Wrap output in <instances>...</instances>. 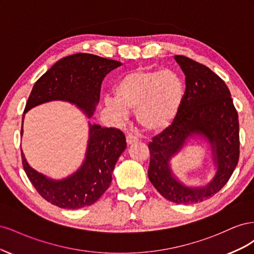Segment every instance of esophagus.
I'll return each mask as SVG.
<instances>
[{
	"mask_svg": "<svg viewBox=\"0 0 254 254\" xmlns=\"http://www.w3.org/2000/svg\"><path fill=\"white\" fill-rule=\"evenodd\" d=\"M137 141H139V137H137L136 135H133V134H128L126 136V142L128 145H131L133 143H136Z\"/></svg>",
	"mask_w": 254,
	"mask_h": 254,
	"instance_id": "esophagus-1",
	"label": "esophagus"
}]
</instances>
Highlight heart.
<instances>
[{
    "label": "heart",
    "instance_id": "heart-1",
    "mask_svg": "<svg viewBox=\"0 0 254 254\" xmlns=\"http://www.w3.org/2000/svg\"><path fill=\"white\" fill-rule=\"evenodd\" d=\"M114 98L106 97L107 108L119 118L135 109V118L147 131L159 132L172 125L184 99V84L172 70L136 68L122 76L114 87Z\"/></svg>",
    "mask_w": 254,
    "mask_h": 254
}]
</instances>
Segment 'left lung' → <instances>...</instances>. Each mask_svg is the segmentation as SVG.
Segmentation results:
<instances>
[{
    "mask_svg": "<svg viewBox=\"0 0 254 254\" xmlns=\"http://www.w3.org/2000/svg\"><path fill=\"white\" fill-rule=\"evenodd\" d=\"M175 59L186 74V93L172 125L153 136L148 144V178L167 200L194 204L218 193L232 176L240 159V124L225 81L193 59L181 55H176ZM193 134L207 137L218 165L212 181L201 188L186 187L174 178L169 167L171 157Z\"/></svg>",
    "mask_w": 254,
    "mask_h": 254,
    "instance_id": "8db88e82",
    "label": "left lung"
}]
</instances>
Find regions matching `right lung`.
Returning <instances> with one entry per match:
<instances>
[{
	"mask_svg": "<svg viewBox=\"0 0 254 254\" xmlns=\"http://www.w3.org/2000/svg\"><path fill=\"white\" fill-rule=\"evenodd\" d=\"M120 65L119 61L87 53L64 57L35 82L24 113L43 103L66 101L91 118L99 101L103 79ZM125 148L126 137L120 129L90 124L86 160L77 172L60 181L33 170L22 150L21 157L29 181L45 200L63 209H80L93 204L110 187L115 163Z\"/></svg>",
	"mask_w": 254,
	"mask_h": 254,
	"instance_id": "obj_1",
	"label": "right lung"
}]
</instances>
